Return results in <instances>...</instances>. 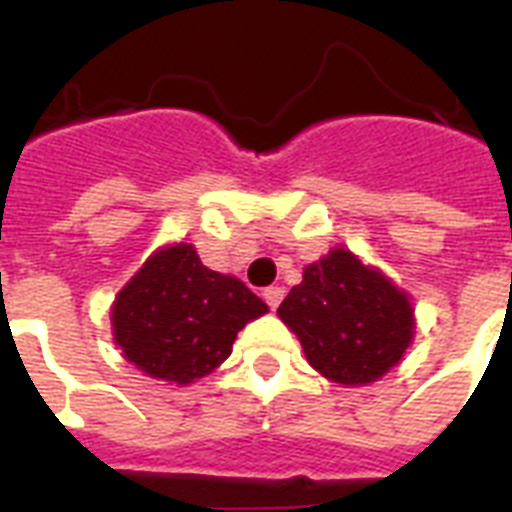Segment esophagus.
Returning a JSON list of instances; mask_svg holds the SVG:
<instances>
[{
	"label": "esophagus",
	"mask_w": 512,
	"mask_h": 512,
	"mask_svg": "<svg viewBox=\"0 0 512 512\" xmlns=\"http://www.w3.org/2000/svg\"><path fill=\"white\" fill-rule=\"evenodd\" d=\"M263 300H265V303H268V308H271V311H276V308H279V305H281V300H284V289H281V287H268L263 292Z\"/></svg>",
	"instance_id": "esophagus-1"
}]
</instances>
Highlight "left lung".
Listing matches in <instances>:
<instances>
[{"label": "left lung", "instance_id": "obj_1", "mask_svg": "<svg viewBox=\"0 0 512 512\" xmlns=\"http://www.w3.org/2000/svg\"><path fill=\"white\" fill-rule=\"evenodd\" d=\"M279 319L297 335L308 364L345 388L369 385L401 364L417 329L412 297L342 244L305 265Z\"/></svg>", "mask_w": 512, "mask_h": 512}]
</instances>
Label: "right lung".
I'll list each match as a JSON object with an SVG mask.
<instances>
[{
  "mask_svg": "<svg viewBox=\"0 0 512 512\" xmlns=\"http://www.w3.org/2000/svg\"><path fill=\"white\" fill-rule=\"evenodd\" d=\"M268 305L228 273L209 271L193 244L159 247L111 305L122 356L154 380L191 385L231 356L233 340Z\"/></svg>",
  "mask_w": 512,
  "mask_h": 512,
  "instance_id": "right-lung-1",
  "label": "right lung"
}]
</instances>
